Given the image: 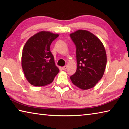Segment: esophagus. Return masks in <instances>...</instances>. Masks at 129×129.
I'll use <instances>...</instances> for the list:
<instances>
[{
	"label": "esophagus",
	"instance_id": "obj_1",
	"mask_svg": "<svg viewBox=\"0 0 129 129\" xmlns=\"http://www.w3.org/2000/svg\"><path fill=\"white\" fill-rule=\"evenodd\" d=\"M67 67H68L67 66V65H65V66L62 67V70H65L66 69H67Z\"/></svg>",
	"mask_w": 129,
	"mask_h": 129
}]
</instances>
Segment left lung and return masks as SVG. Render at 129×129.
<instances>
[{"mask_svg": "<svg viewBox=\"0 0 129 129\" xmlns=\"http://www.w3.org/2000/svg\"><path fill=\"white\" fill-rule=\"evenodd\" d=\"M76 45L77 67L71 76L75 86L82 90L94 87L101 79L105 70L107 57L101 41L91 32L79 29L70 34Z\"/></svg>", "mask_w": 129, "mask_h": 129, "instance_id": "obj_1", "label": "left lung"}]
</instances>
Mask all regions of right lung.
I'll use <instances>...</instances> for the list:
<instances>
[{
  "mask_svg": "<svg viewBox=\"0 0 129 129\" xmlns=\"http://www.w3.org/2000/svg\"><path fill=\"white\" fill-rule=\"evenodd\" d=\"M59 36L49 31H40L28 39L24 46L21 66L26 79L32 85L44 86L53 82L59 72L50 45Z\"/></svg>",
  "mask_w": 129,
  "mask_h": 129,
  "instance_id": "add662e5",
  "label": "right lung"
}]
</instances>
